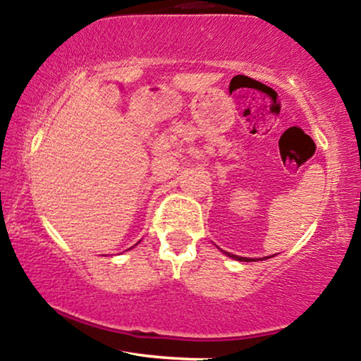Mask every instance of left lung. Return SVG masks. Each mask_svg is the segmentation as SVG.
Here are the masks:
<instances>
[{"label":"left lung","mask_w":361,"mask_h":361,"mask_svg":"<svg viewBox=\"0 0 361 361\" xmlns=\"http://www.w3.org/2000/svg\"><path fill=\"white\" fill-rule=\"evenodd\" d=\"M226 254H228L230 257H233V259H238V261H250L249 257H238V256H235V254H230V252H226Z\"/></svg>","instance_id":"8db88e82"}]
</instances>
